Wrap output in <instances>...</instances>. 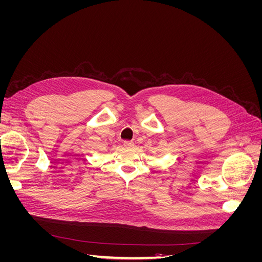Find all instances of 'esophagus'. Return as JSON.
I'll use <instances>...</instances> for the list:
<instances>
[{"mask_svg":"<svg viewBox=\"0 0 262 262\" xmlns=\"http://www.w3.org/2000/svg\"><path fill=\"white\" fill-rule=\"evenodd\" d=\"M123 146L126 147V148H131V147L134 146V143H133L132 141H124L123 142Z\"/></svg>","mask_w":262,"mask_h":262,"instance_id":"obj_1","label":"esophagus"}]
</instances>
